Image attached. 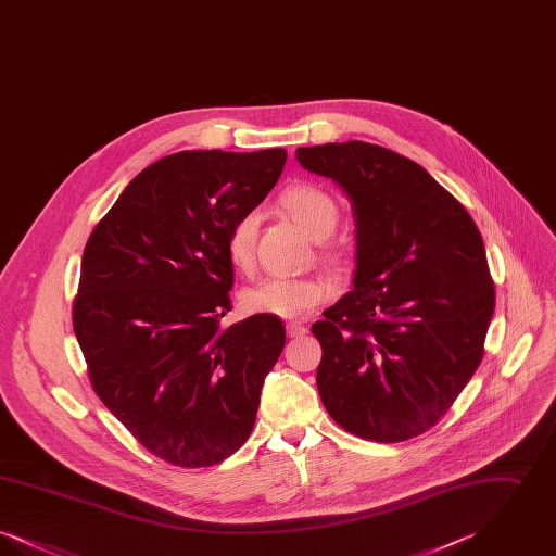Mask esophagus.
Wrapping results in <instances>:
<instances>
[{"mask_svg": "<svg viewBox=\"0 0 556 556\" xmlns=\"http://www.w3.org/2000/svg\"><path fill=\"white\" fill-rule=\"evenodd\" d=\"M286 329H288V336H290V338H300V336L308 333V327L302 325L300 320H290V323L286 325Z\"/></svg>", "mask_w": 556, "mask_h": 556, "instance_id": "1", "label": "esophagus"}]
</instances>
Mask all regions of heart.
Wrapping results in <instances>:
<instances>
[{"label": "heart", "instance_id": "1", "mask_svg": "<svg viewBox=\"0 0 556 556\" xmlns=\"http://www.w3.org/2000/svg\"><path fill=\"white\" fill-rule=\"evenodd\" d=\"M283 208L313 239H327L340 223L336 200L315 186H293L283 193ZM261 216L250 211L241 214L227 236V254L233 266L250 270L254 265V243ZM327 288L323 281L306 277H266L243 293V304L252 313L273 317H304L325 300Z\"/></svg>", "mask_w": 556, "mask_h": 556}]
</instances>
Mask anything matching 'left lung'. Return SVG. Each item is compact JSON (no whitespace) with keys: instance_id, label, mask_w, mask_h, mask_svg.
Masks as SVG:
<instances>
[{"instance_id":"left-lung-1","label":"left lung","mask_w":556,"mask_h":556,"mask_svg":"<svg viewBox=\"0 0 556 556\" xmlns=\"http://www.w3.org/2000/svg\"><path fill=\"white\" fill-rule=\"evenodd\" d=\"M356 225L352 291L313 325L320 400L345 431L402 442L440 421L473 377L494 283L469 212L424 166L367 141L298 148Z\"/></svg>"}]
</instances>
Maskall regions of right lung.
Instances as JSON below:
<instances>
[{
  "label": "right lung",
  "instance_id": "right-lung-1",
  "mask_svg": "<svg viewBox=\"0 0 556 556\" xmlns=\"http://www.w3.org/2000/svg\"><path fill=\"white\" fill-rule=\"evenodd\" d=\"M283 148L187 150L141 170L98 223L80 261L75 333L96 394L141 446L177 467H212L256 424L286 327H229L227 236L275 187Z\"/></svg>",
  "mask_w": 556,
  "mask_h": 556
}]
</instances>
